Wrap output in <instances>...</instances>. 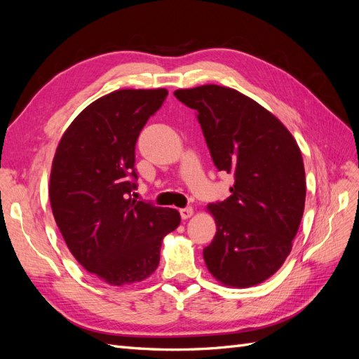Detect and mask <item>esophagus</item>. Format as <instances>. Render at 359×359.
Masks as SVG:
<instances>
[{
	"mask_svg": "<svg viewBox=\"0 0 359 359\" xmlns=\"http://www.w3.org/2000/svg\"><path fill=\"white\" fill-rule=\"evenodd\" d=\"M180 214H181V217L184 220H187V219H190V217L193 215V208L191 206H186V208H181L180 210Z\"/></svg>",
	"mask_w": 359,
	"mask_h": 359,
	"instance_id": "1",
	"label": "esophagus"
}]
</instances>
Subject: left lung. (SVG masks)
I'll list each match as a JSON object with an SVG mask.
<instances>
[{"instance_id": "obj_1", "label": "left lung", "mask_w": 359, "mask_h": 359, "mask_svg": "<svg viewBox=\"0 0 359 359\" xmlns=\"http://www.w3.org/2000/svg\"><path fill=\"white\" fill-rule=\"evenodd\" d=\"M198 112L215 168L233 175L231 196L208 205L217 232L203 259L224 286L262 283L292 250L306 203L299 147L278 119L250 97L219 85L177 90Z\"/></svg>"}]
</instances>
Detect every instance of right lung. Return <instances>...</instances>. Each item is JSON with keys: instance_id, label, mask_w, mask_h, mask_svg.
<instances>
[{"instance_id": "1", "label": "right lung", "mask_w": 359, "mask_h": 359, "mask_svg": "<svg viewBox=\"0 0 359 359\" xmlns=\"http://www.w3.org/2000/svg\"><path fill=\"white\" fill-rule=\"evenodd\" d=\"M168 90H118L73 119L52 161L49 199L74 259L112 286L154 273L161 241L181 223L177 210L132 199L140 130Z\"/></svg>"}]
</instances>
